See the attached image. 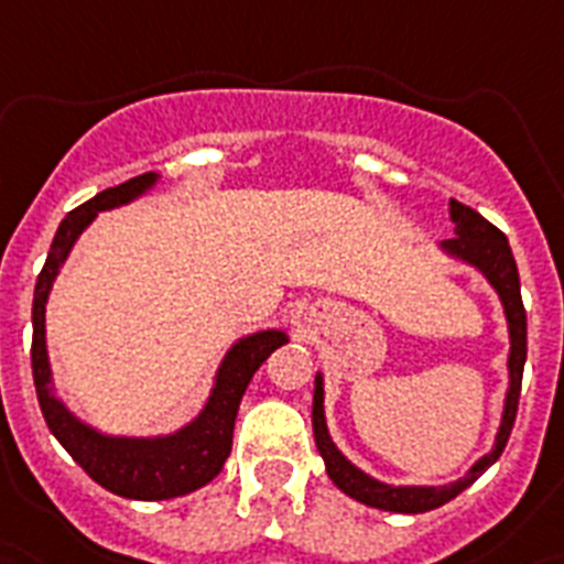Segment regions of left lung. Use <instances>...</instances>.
Returning a JSON list of instances; mask_svg holds the SVG:
<instances>
[{"mask_svg":"<svg viewBox=\"0 0 564 564\" xmlns=\"http://www.w3.org/2000/svg\"><path fill=\"white\" fill-rule=\"evenodd\" d=\"M452 221L457 224V238L445 241V249H452L459 254L463 261L474 263L488 275L494 289L499 292L502 303H506L508 326H511V389H508L506 400V414H502V425H499L497 445L494 452L486 454L474 465L468 477L457 479L452 486L443 488H391L383 482H375L366 477L364 471H357L349 459H343L340 452L332 445L329 434H326V420H323V386L321 377L315 380V403H312V431H315V445L321 452L323 463H326V474L340 491L355 497L364 506L380 508V511H394V513H423L431 508L445 506L448 499L463 494L465 488L471 486L479 474L491 468L499 459V454L506 452V443L511 437L513 420H517L519 409V389H522V369H525V355H528V317L525 306H522V295H519V272L513 252L508 247V238L502 229L494 227L488 218L477 213V209L465 207L459 200L452 198Z\"/></svg>","mask_w":564,"mask_h":564,"instance_id":"1","label":"left lung"}]
</instances>
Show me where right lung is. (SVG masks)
Segmentation results:
<instances>
[{"instance_id": "obj_1", "label": "right lung", "mask_w": 564, "mask_h": 564, "mask_svg": "<svg viewBox=\"0 0 564 564\" xmlns=\"http://www.w3.org/2000/svg\"><path fill=\"white\" fill-rule=\"evenodd\" d=\"M150 184H153V173L135 175L119 187H110L96 198L85 200L82 207L70 209L65 221L58 224L45 267L36 278V292H33L31 364L36 398L47 429L53 431L58 443L65 445L67 454L85 468L87 477L96 479L107 491L130 499H170L207 486L209 479L221 471L229 452H232L235 417H238V405H241L249 380H252L254 371L261 369L263 360L286 343L283 332H261V335H252L238 343L224 360L221 375H218V383H215L204 414L193 425L166 440L99 437V434L87 431L76 417H70L65 405L53 398L45 351V301L53 278L70 252L76 235L96 218L99 209L124 204Z\"/></svg>"}]
</instances>
